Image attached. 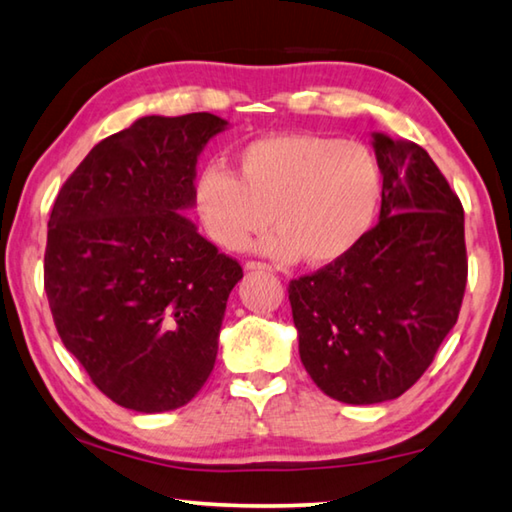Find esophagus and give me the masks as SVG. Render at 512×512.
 <instances>
[{
	"label": "esophagus",
	"mask_w": 512,
	"mask_h": 512,
	"mask_svg": "<svg viewBox=\"0 0 512 512\" xmlns=\"http://www.w3.org/2000/svg\"><path fill=\"white\" fill-rule=\"evenodd\" d=\"M244 268L246 271H271V266H266L262 262H246Z\"/></svg>",
	"instance_id": "34e87169"
}]
</instances>
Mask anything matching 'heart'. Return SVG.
<instances>
[{
    "mask_svg": "<svg viewBox=\"0 0 512 512\" xmlns=\"http://www.w3.org/2000/svg\"><path fill=\"white\" fill-rule=\"evenodd\" d=\"M381 167L366 144L316 133H275L237 153V176L219 162L196 173L194 207L205 235L239 250L262 232L275 259L329 264L348 255L375 221Z\"/></svg>",
    "mask_w": 512,
    "mask_h": 512,
    "instance_id": "1",
    "label": "heart"
}]
</instances>
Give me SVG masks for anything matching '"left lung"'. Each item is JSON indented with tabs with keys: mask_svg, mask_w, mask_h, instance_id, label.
Here are the masks:
<instances>
[{
	"mask_svg": "<svg viewBox=\"0 0 512 512\" xmlns=\"http://www.w3.org/2000/svg\"><path fill=\"white\" fill-rule=\"evenodd\" d=\"M379 221L348 255L289 284L302 366L345 404L400 397L431 366L461 311L463 205L429 153L372 133Z\"/></svg>",
	"mask_w": 512,
	"mask_h": 512,
	"instance_id": "8db88e82",
	"label": "left lung"
}]
</instances>
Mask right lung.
Masks as SVG:
<instances>
[{
    "label": "right lung",
    "instance_id": "right-lung-1",
    "mask_svg": "<svg viewBox=\"0 0 512 512\" xmlns=\"http://www.w3.org/2000/svg\"><path fill=\"white\" fill-rule=\"evenodd\" d=\"M228 128L149 115L101 140L49 216L45 291L60 341L124 409L185 406L210 377L241 266L183 216L196 162Z\"/></svg>",
    "mask_w": 512,
    "mask_h": 512
}]
</instances>
